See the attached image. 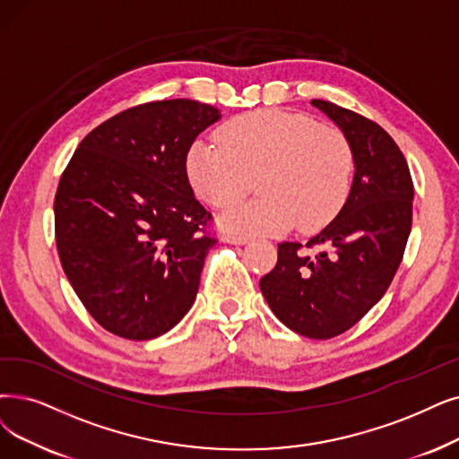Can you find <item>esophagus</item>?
<instances>
[{
	"instance_id": "esophagus-1",
	"label": "esophagus",
	"mask_w": 459,
	"mask_h": 459,
	"mask_svg": "<svg viewBox=\"0 0 459 459\" xmlns=\"http://www.w3.org/2000/svg\"><path fill=\"white\" fill-rule=\"evenodd\" d=\"M220 239H222L224 243H231V245H245V243H248V237L237 235L233 231H224L222 235H220Z\"/></svg>"
}]
</instances>
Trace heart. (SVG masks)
<instances>
[{"label":"heart","instance_id":"heart-1","mask_svg":"<svg viewBox=\"0 0 459 459\" xmlns=\"http://www.w3.org/2000/svg\"><path fill=\"white\" fill-rule=\"evenodd\" d=\"M214 137L216 143L190 144L185 173L197 199L214 209L243 199L255 178L262 197L222 216L233 231L267 235L293 224L316 231L332 222L351 194L352 146L335 126L258 108L228 120Z\"/></svg>","mask_w":459,"mask_h":459}]
</instances>
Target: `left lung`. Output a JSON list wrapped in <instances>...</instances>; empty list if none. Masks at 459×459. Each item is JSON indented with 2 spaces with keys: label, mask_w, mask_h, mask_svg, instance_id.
Wrapping results in <instances>:
<instances>
[{
  "label": "left lung",
  "mask_w": 459,
  "mask_h": 459,
  "mask_svg": "<svg viewBox=\"0 0 459 459\" xmlns=\"http://www.w3.org/2000/svg\"><path fill=\"white\" fill-rule=\"evenodd\" d=\"M310 103L352 146V188L341 212L305 247L279 245L277 265L264 274L260 290L291 332L332 339L356 325L390 288L412 226L414 186L405 156L377 122L332 101Z\"/></svg>",
  "instance_id": "8db88e82"
}]
</instances>
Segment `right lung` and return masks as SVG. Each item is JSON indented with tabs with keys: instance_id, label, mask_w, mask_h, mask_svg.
I'll return each mask as SVG.
<instances>
[{
	"instance_id": "obj_1",
	"label": "right lung",
	"mask_w": 459,
	"mask_h": 459,
	"mask_svg": "<svg viewBox=\"0 0 459 459\" xmlns=\"http://www.w3.org/2000/svg\"><path fill=\"white\" fill-rule=\"evenodd\" d=\"M220 118L192 100L143 103L100 124L79 144L54 197L64 273L101 327L149 341L194 305L216 243L185 158Z\"/></svg>"
}]
</instances>
